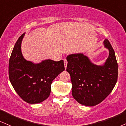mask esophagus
I'll use <instances>...</instances> for the list:
<instances>
[{
  "mask_svg": "<svg viewBox=\"0 0 126 126\" xmlns=\"http://www.w3.org/2000/svg\"><path fill=\"white\" fill-rule=\"evenodd\" d=\"M63 62H64V65H65V68H66V66H67V63H68V61H67V60H65V59L64 60H63Z\"/></svg>",
  "mask_w": 126,
  "mask_h": 126,
  "instance_id": "34e87169",
  "label": "esophagus"
}]
</instances>
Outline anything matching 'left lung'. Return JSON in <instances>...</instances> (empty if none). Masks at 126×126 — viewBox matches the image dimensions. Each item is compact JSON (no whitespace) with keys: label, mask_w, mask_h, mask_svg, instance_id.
I'll return each instance as SVG.
<instances>
[{"label":"left lung","mask_w":126,"mask_h":126,"mask_svg":"<svg viewBox=\"0 0 126 126\" xmlns=\"http://www.w3.org/2000/svg\"><path fill=\"white\" fill-rule=\"evenodd\" d=\"M103 44L109 54L102 65L92 63L82 53L66 57V71L71 76L72 96L82 105H98L110 94L117 82L118 65L114 51L108 39L104 40Z\"/></svg>","instance_id":"1"}]
</instances>
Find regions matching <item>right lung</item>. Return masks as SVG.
Masks as SVG:
<instances>
[{
	"instance_id": "add662e5",
	"label": "right lung",
	"mask_w": 126,
	"mask_h": 126,
	"mask_svg": "<svg viewBox=\"0 0 126 126\" xmlns=\"http://www.w3.org/2000/svg\"><path fill=\"white\" fill-rule=\"evenodd\" d=\"M25 33L16 41L9 63V75L14 89L28 103H39L48 97L52 82L65 70L63 61H42L34 63L26 60L21 45Z\"/></svg>"
}]
</instances>
